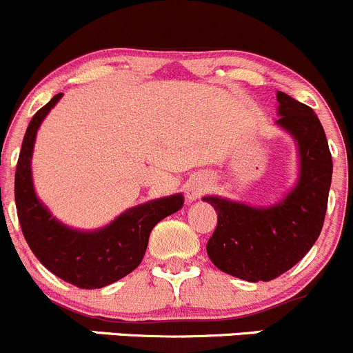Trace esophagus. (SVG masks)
<instances>
[{
    "mask_svg": "<svg viewBox=\"0 0 353 353\" xmlns=\"http://www.w3.org/2000/svg\"><path fill=\"white\" fill-rule=\"evenodd\" d=\"M203 190H205V185L201 183V181H194V183L188 185V188H187L188 201H195V199L201 197Z\"/></svg>",
    "mask_w": 353,
    "mask_h": 353,
    "instance_id": "34e87169",
    "label": "esophagus"
}]
</instances>
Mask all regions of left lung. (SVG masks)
Here are the masks:
<instances>
[{
  "label": "left lung",
  "mask_w": 353,
  "mask_h": 353,
  "mask_svg": "<svg viewBox=\"0 0 353 353\" xmlns=\"http://www.w3.org/2000/svg\"><path fill=\"white\" fill-rule=\"evenodd\" d=\"M277 123L299 144L297 187L268 209L203 197L217 212L207 255L219 270L248 282L274 281L303 260L321 232L328 207L333 161L321 122L287 93L277 92Z\"/></svg>",
  "instance_id": "left-lung-1"
}]
</instances>
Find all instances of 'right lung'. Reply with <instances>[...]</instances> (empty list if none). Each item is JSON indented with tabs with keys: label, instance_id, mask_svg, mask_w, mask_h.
I'll list each match as a JSON object with an SVG mask.
<instances>
[{
	"label": "right lung",
	"instance_id": "add662e5",
	"mask_svg": "<svg viewBox=\"0 0 353 353\" xmlns=\"http://www.w3.org/2000/svg\"><path fill=\"white\" fill-rule=\"evenodd\" d=\"M61 95L57 93L37 110L25 132L14 172L18 221L28 246L47 270L79 289H100L125 277L141 263L151 230L176 212L183 197L172 195L132 207L110 226L95 232L72 231L57 223L35 197L30 158L39 125Z\"/></svg>",
	"mask_w": 353,
	"mask_h": 353
}]
</instances>
